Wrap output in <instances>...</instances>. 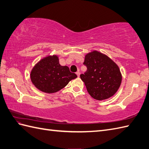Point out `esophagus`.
I'll return each instance as SVG.
<instances>
[{"instance_id":"1","label":"esophagus","mask_w":149,"mask_h":149,"mask_svg":"<svg viewBox=\"0 0 149 149\" xmlns=\"http://www.w3.org/2000/svg\"><path fill=\"white\" fill-rule=\"evenodd\" d=\"M76 74H77L78 77H79V75H80V72H79V71H77V73H76Z\"/></svg>"}]
</instances>
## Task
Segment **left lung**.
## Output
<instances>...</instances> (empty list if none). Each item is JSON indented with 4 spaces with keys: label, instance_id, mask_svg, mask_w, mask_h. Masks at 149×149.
<instances>
[{
    "label": "left lung",
    "instance_id": "8db88e82",
    "mask_svg": "<svg viewBox=\"0 0 149 149\" xmlns=\"http://www.w3.org/2000/svg\"><path fill=\"white\" fill-rule=\"evenodd\" d=\"M87 71L80 74L87 91L93 99L102 100L117 92L122 81V74L115 62L106 54L93 50L85 56L83 63Z\"/></svg>",
    "mask_w": 149,
    "mask_h": 149
}]
</instances>
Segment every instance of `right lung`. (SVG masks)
<instances>
[{
  "mask_svg": "<svg viewBox=\"0 0 149 149\" xmlns=\"http://www.w3.org/2000/svg\"><path fill=\"white\" fill-rule=\"evenodd\" d=\"M57 55H49L36 64L30 72L31 81L41 92L53 93L59 91L77 78L67 66H61Z\"/></svg>",
  "mask_w": 149,
  "mask_h": 149,
  "instance_id": "add662e5",
  "label": "right lung"
}]
</instances>
